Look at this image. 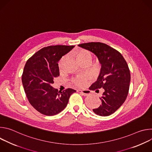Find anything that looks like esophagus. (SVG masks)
Instances as JSON below:
<instances>
[{
    "label": "esophagus",
    "mask_w": 152,
    "mask_h": 152,
    "mask_svg": "<svg viewBox=\"0 0 152 152\" xmlns=\"http://www.w3.org/2000/svg\"><path fill=\"white\" fill-rule=\"evenodd\" d=\"M77 91L80 93L82 95L84 96H86L87 95L90 94V91L88 90H78Z\"/></svg>",
    "instance_id": "1"
}]
</instances>
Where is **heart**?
I'll return each mask as SVG.
<instances>
[{"label":"heart","instance_id":"obj_1","mask_svg":"<svg viewBox=\"0 0 152 152\" xmlns=\"http://www.w3.org/2000/svg\"><path fill=\"white\" fill-rule=\"evenodd\" d=\"M74 57L77 59V61L80 64H83L86 62H90L91 60L92 55L91 53L87 50L85 49H80L77 52H76L74 55ZM66 60V57L63 56L59 62V67L60 69H62L64 66V64ZM88 80V77L83 76L77 77L72 80L73 83L79 87L83 86L86 82Z\"/></svg>","mask_w":152,"mask_h":152}]
</instances>
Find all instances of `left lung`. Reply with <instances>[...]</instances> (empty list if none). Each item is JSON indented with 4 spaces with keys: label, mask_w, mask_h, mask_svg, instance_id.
Wrapping results in <instances>:
<instances>
[{
    "label": "left lung",
    "mask_w": 152,
    "mask_h": 152,
    "mask_svg": "<svg viewBox=\"0 0 152 152\" xmlns=\"http://www.w3.org/2000/svg\"><path fill=\"white\" fill-rule=\"evenodd\" d=\"M78 46L93 52L101 64L99 76L90 90L103 88L104 92L100 97L101 104L93 111L100 116L110 115L122 105L129 93L131 74L127 64L118 51L104 43L91 42Z\"/></svg>",
    "instance_id": "1"
}]
</instances>
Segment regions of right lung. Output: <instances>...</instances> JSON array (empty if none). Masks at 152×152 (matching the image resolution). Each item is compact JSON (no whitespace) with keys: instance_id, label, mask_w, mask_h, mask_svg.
<instances>
[{"instance_id":"obj_1","label":"right lung","mask_w":152,"mask_h":152,"mask_svg":"<svg viewBox=\"0 0 152 152\" xmlns=\"http://www.w3.org/2000/svg\"><path fill=\"white\" fill-rule=\"evenodd\" d=\"M75 46L56 45L43 48L34 54L24 67L22 83L31 104L41 114L52 116L61 113L76 90L58 91L51 86L59 76L58 61Z\"/></svg>"}]
</instances>
